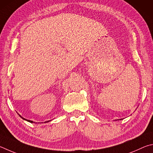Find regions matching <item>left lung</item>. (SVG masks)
Returning <instances> with one entry per match:
<instances>
[{"mask_svg":"<svg viewBox=\"0 0 153 153\" xmlns=\"http://www.w3.org/2000/svg\"><path fill=\"white\" fill-rule=\"evenodd\" d=\"M121 120H122V119H121Z\"/></svg>","mask_w":153,"mask_h":153,"instance_id":"obj_1","label":"left lung"}]
</instances>
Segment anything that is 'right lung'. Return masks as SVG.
Masks as SVG:
<instances>
[{"mask_svg":"<svg viewBox=\"0 0 153 153\" xmlns=\"http://www.w3.org/2000/svg\"><path fill=\"white\" fill-rule=\"evenodd\" d=\"M19 116L21 117V118H22V119H23L24 120H26V121H27V122H30V123H35L34 122H33V121H31V120H27V119H25V118H24V117H23L22 116H20V115H19ZM51 121V120H49V121H46V122H45V123H47V122H50Z\"/></svg>","mask_w":153,"mask_h":153,"instance_id":"add662e5","label":"right lung"}]
</instances>
